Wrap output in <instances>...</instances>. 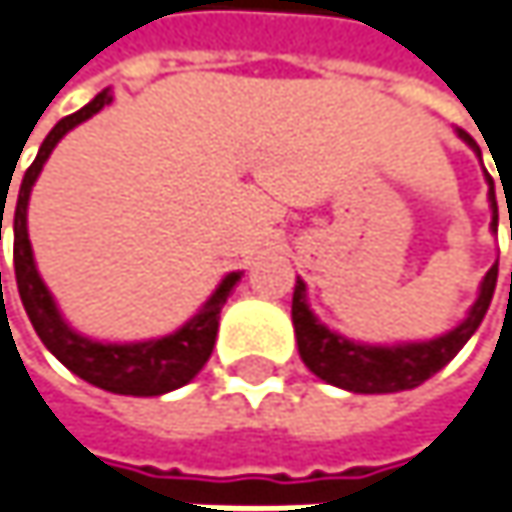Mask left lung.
<instances>
[{
  "mask_svg": "<svg viewBox=\"0 0 512 512\" xmlns=\"http://www.w3.org/2000/svg\"><path fill=\"white\" fill-rule=\"evenodd\" d=\"M456 133L465 145H471L480 154L477 142L465 130H456ZM486 184H489V208H492L489 226H492V232H498V202H495V184H492L489 172H486ZM495 283H498V262L486 271L468 316L456 328L444 331L441 337L417 340V343L373 346V343L349 340V337L331 331L328 325H322L307 304V283L298 277L295 295H292V325H295L298 355L313 376H319L322 382L334 384V387H343L349 393L411 390L426 379H432L438 370H444L459 355V349L474 337V331L480 328V322L492 304Z\"/></svg>",
  "mask_w": 512,
  "mask_h": 512,
  "instance_id": "obj_1",
  "label": "left lung"
}]
</instances>
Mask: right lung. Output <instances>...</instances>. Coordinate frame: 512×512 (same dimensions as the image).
<instances>
[{
  "mask_svg": "<svg viewBox=\"0 0 512 512\" xmlns=\"http://www.w3.org/2000/svg\"><path fill=\"white\" fill-rule=\"evenodd\" d=\"M107 104H113L110 89L98 92L74 116H65L47 133V139L38 148L35 163L26 169L20 193H17V208H14V274H17L20 301L26 307V316H29L35 334L74 376H80L83 382L95 384L101 390L122 393V396H160V393H169L175 387H184L190 379H196V373L211 358V349L217 340V325H220V310H223L229 292L238 286L241 271L226 274L220 280V286L211 292V298L178 331H172L166 337L139 340V343H104V340H92V337L74 331L65 322L53 292L41 280L38 265H35L32 241H29V196H32V187H35L47 157L59 145V139L68 130L89 122ZM2 214H5V208H2Z\"/></svg>",
  "mask_w": 512,
  "mask_h": 512,
  "instance_id": "right-lung-1",
  "label": "right lung"
}]
</instances>
